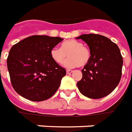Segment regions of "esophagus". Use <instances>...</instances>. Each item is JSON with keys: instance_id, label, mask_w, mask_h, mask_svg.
I'll use <instances>...</instances> for the list:
<instances>
[{"instance_id": "1", "label": "esophagus", "mask_w": 132, "mask_h": 132, "mask_svg": "<svg viewBox=\"0 0 132 132\" xmlns=\"http://www.w3.org/2000/svg\"><path fill=\"white\" fill-rule=\"evenodd\" d=\"M73 72V70H67V74H71Z\"/></svg>"}]
</instances>
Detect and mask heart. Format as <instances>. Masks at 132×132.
Listing matches in <instances>:
<instances>
[{
  "instance_id": "heart-1",
  "label": "heart",
  "mask_w": 132,
  "mask_h": 132,
  "mask_svg": "<svg viewBox=\"0 0 132 132\" xmlns=\"http://www.w3.org/2000/svg\"><path fill=\"white\" fill-rule=\"evenodd\" d=\"M67 55L70 57L64 63L67 67H84L88 63L91 56L90 49L84 46L82 42L75 39L62 43L61 48L55 47L51 51L52 59L58 65L63 63Z\"/></svg>"
}]
</instances>
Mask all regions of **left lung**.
Instances as JSON below:
<instances>
[{
  "instance_id": "left-lung-1",
  "label": "left lung",
  "mask_w": 132,
  "mask_h": 132,
  "mask_svg": "<svg viewBox=\"0 0 132 132\" xmlns=\"http://www.w3.org/2000/svg\"><path fill=\"white\" fill-rule=\"evenodd\" d=\"M91 51L89 62L81 70L82 78L77 85L84 96L98 99L112 92L122 77V56L117 44L104 36L89 34L77 37Z\"/></svg>"
}]
</instances>
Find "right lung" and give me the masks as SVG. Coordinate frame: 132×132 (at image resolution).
<instances>
[{
	"label": "right lung",
	"instance_id": "1",
	"mask_svg": "<svg viewBox=\"0 0 132 132\" xmlns=\"http://www.w3.org/2000/svg\"><path fill=\"white\" fill-rule=\"evenodd\" d=\"M62 40L60 37L35 35L12 46L7 65L17 94L32 101H45L54 95L66 70L52 59L51 51Z\"/></svg>",
	"mask_w": 132,
	"mask_h": 132
}]
</instances>
